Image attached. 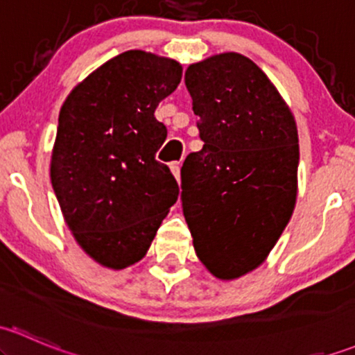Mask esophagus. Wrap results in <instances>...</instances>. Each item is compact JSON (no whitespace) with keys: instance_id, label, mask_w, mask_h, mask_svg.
Returning a JSON list of instances; mask_svg holds the SVG:
<instances>
[{"instance_id":"esophagus-1","label":"esophagus","mask_w":355,"mask_h":355,"mask_svg":"<svg viewBox=\"0 0 355 355\" xmlns=\"http://www.w3.org/2000/svg\"><path fill=\"white\" fill-rule=\"evenodd\" d=\"M170 170L171 173L175 175V178L180 180V161H173V163H170Z\"/></svg>"}]
</instances>
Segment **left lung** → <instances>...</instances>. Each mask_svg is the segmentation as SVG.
Instances as JSON below:
<instances>
[{
  "mask_svg": "<svg viewBox=\"0 0 355 355\" xmlns=\"http://www.w3.org/2000/svg\"><path fill=\"white\" fill-rule=\"evenodd\" d=\"M185 85L204 146L180 170L184 216L204 266L232 280L266 259L292 216L297 125L266 73L239 53L191 65Z\"/></svg>",
  "mask_w": 355,
  "mask_h": 355,
  "instance_id": "obj_1",
  "label": "left lung"
}]
</instances>
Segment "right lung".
<instances>
[{
	"label": "right lung",
	"instance_id": "right-lung-1",
	"mask_svg": "<svg viewBox=\"0 0 355 355\" xmlns=\"http://www.w3.org/2000/svg\"><path fill=\"white\" fill-rule=\"evenodd\" d=\"M180 78L175 60L132 49L92 71L60 111L53 191L75 241L103 266L142 259L180 194L156 159L166 127L155 116Z\"/></svg>",
	"mask_w": 355,
	"mask_h": 355
}]
</instances>
